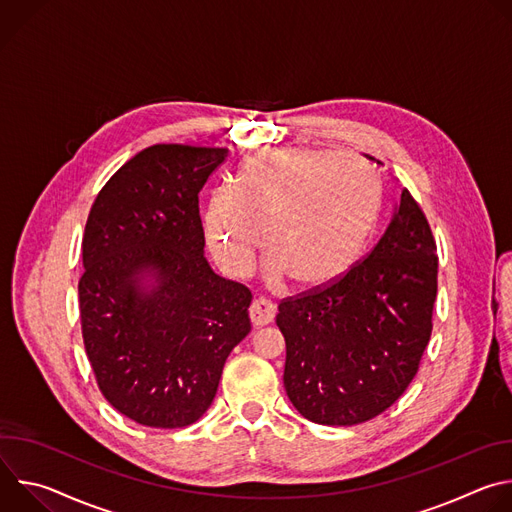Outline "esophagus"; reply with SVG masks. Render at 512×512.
Masks as SVG:
<instances>
[{
	"instance_id": "obj_1",
	"label": "esophagus",
	"mask_w": 512,
	"mask_h": 512,
	"mask_svg": "<svg viewBox=\"0 0 512 512\" xmlns=\"http://www.w3.org/2000/svg\"><path fill=\"white\" fill-rule=\"evenodd\" d=\"M249 318H251V324L255 328H261V326H267L273 322L275 318V308L273 304H269L267 300H255L249 308Z\"/></svg>"
}]
</instances>
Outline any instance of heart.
<instances>
[{
	"label": "heart",
	"instance_id": "heart-1",
	"mask_svg": "<svg viewBox=\"0 0 512 512\" xmlns=\"http://www.w3.org/2000/svg\"><path fill=\"white\" fill-rule=\"evenodd\" d=\"M379 208V180L360 162L302 148L265 150L247 160L237 192L212 194L204 233L227 275L245 277L265 239L267 281L279 285L289 277L312 291L356 263Z\"/></svg>",
	"mask_w": 512,
	"mask_h": 512
}]
</instances>
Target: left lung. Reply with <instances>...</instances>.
<instances>
[{
  "mask_svg": "<svg viewBox=\"0 0 512 512\" xmlns=\"http://www.w3.org/2000/svg\"><path fill=\"white\" fill-rule=\"evenodd\" d=\"M435 294V241L403 188L367 259L326 289L279 304L289 401L320 425H356L383 413L417 375Z\"/></svg>",
  "mask_w": 512,
  "mask_h": 512,
  "instance_id": "8db88e82",
  "label": "left lung"
}]
</instances>
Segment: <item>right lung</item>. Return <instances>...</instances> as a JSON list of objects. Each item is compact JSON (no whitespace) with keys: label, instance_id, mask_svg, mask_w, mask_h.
<instances>
[{"label":"right lung","instance_id":"1","mask_svg":"<svg viewBox=\"0 0 512 512\" xmlns=\"http://www.w3.org/2000/svg\"><path fill=\"white\" fill-rule=\"evenodd\" d=\"M227 148L158 143L99 192L79 281L87 356L105 399L148 427H186L210 407L249 334L251 291L204 257L198 194Z\"/></svg>","mask_w":512,"mask_h":512}]
</instances>
